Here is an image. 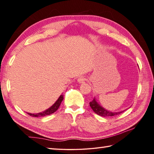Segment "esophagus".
<instances>
[{
  "label": "esophagus",
  "mask_w": 154,
  "mask_h": 154,
  "mask_svg": "<svg viewBox=\"0 0 154 154\" xmlns=\"http://www.w3.org/2000/svg\"><path fill=\"white\" fill-rule=\"evenodd\" d=\"M87 81V79L85 77H83V76H82V77H79L77 79V82H79V83H85V82Z\"/></svg>",
  "instance_id": "obj_1"
}]
</instances>
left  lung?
I'll list each match as a JSON object with an SVG mask.
<instances>
[{
	"label": "left lung",
	"instance_id": "8db88e82",
	"mask_svg": "<svg viewBox=\"0 0 154 154\" xmlns=\"http://www.w3.org/2000/svg\"><path fill=\"white\" fill-rule=\"evenodd\" d=\"M89 106H90V107L91 108L92 110H94L95 113L103 117L114 116L122 112H110L106 110L105 108H103L102 106H100L98 103L97 102L96 100L95 99V97L91 102H89Z\"/></svg>",
	"mask_w": 154,
	"mask_h": 154
}]
</instances>
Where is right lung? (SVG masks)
Here are the masks:
<instances>
[{"label": "right lung", "mask_w": 154, "mask_h": 154, "mask_svg": "<svg viewBox=\"0 0 154 154\" xmlns=\"http://www.w3.org/2000/svg\"><path fill=\"white\" fill-rule=\"evenodd\" d=\"M63 95H60V97H58V99L56 101V102L51 106V107L49 108L48 109H47L46 110H44V112H40L37 114H32V113H27V114H28L29 116H32L33 117L45 116L47 115H50V114L55 112L58 110L61 104V102L63 101Z\"/></svg>", "instance_id": "right-lung-1"}]
</instances>
